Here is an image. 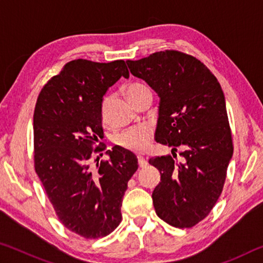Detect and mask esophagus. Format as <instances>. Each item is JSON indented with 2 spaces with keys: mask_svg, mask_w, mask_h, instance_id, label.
I'll use <instances>...</instances> for the list:
<instances>
[{
  "mask_svg": "<svg viewBox=\"0 0 263 263\" xmlns=\"http://www.w3.org/2000/svg\"><path fill=\"white\" fill-rule=\"evenodd\" d=\"M138 163H139V167L144 168L148 164V161L144 157H138Z\"/></svg>",
  "mask_w": 263,
  "mask_h": 263,
  "instance_id": "1",
  "label": "esophagus"
}]
</instances>
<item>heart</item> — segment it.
I'll use <instances>...</instances> for the list:
<instances>
[{"mask_svg":"<svg viewBox=\"0 0 263 263\" xmlns=\"http://www.w3.org/2000/svg\"><path fill=\"white\" fill-rule=\"evenodd\" d=\"M144 88L146 87L138 83L128 86L126 89V94L128 96V99L131 100L137 92H139ZM109 101H110V97L105 96L103 101H102V105H101V116L104 122L106 119V106H108ZM152 135H153L152 126H151L149 124H141L139 126L127 128V130L119 133V135L116 137L115 141L116 144L121 146V147L124 149L131 151V152H135V153H141L147 149L151 139H152Z\"/></svg>","mask_w":263,"mask_h":263,"instance_id":"obj_1","label":"heart"}]
</instances>
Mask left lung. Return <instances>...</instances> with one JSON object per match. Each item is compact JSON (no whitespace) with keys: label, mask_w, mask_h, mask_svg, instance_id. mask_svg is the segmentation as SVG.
Wrapping results in <instances>:
<instances>
[{"label":"left lung","mask_w":263,"mask_h":263,"mask_svg":"<svg viewBox=\"0 0 263 263\" xmlns=\"http://www.w3.org/2000/svg\"><path fill=\"white\" fill-rule=\"evenodd\" d=\"M126 64L160 97L155 141L173 153L184 148L182 162L174 155L149 159L161 174L152 194L155 212L174 228H193L219 198L233 154L224 92L203 62L179 51Z\"/></svg>","instance_id":"1"}]
</instances>
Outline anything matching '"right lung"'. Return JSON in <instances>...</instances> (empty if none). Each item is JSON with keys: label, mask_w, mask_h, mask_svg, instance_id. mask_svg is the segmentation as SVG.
<instances>
[{"label": "right lung", "mask_w": 263, "mask_h": 263, "mask_svg": "<svg viewBox=\"0 0 263 263\" xmlns=\"http://www.w3.org/2000/svg\"><path fill=\"white\" fill-rule=\"evenodd\" d=\"M122 77H130L123 60L69 61L44 86L34 108L35 173L62 225L86 239L119 225L123 196L138 169L136 155L121 146L91 166L92 153L102 151L94 144L103 137V96Z\"/></svg>", "instance_id": "1"}]
</instances>
